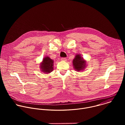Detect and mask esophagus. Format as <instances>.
<instances>
[{
    "label": "esophagus",
    "instance_id": "esophagus-1",
    "mask_svg": "<svg viewBox=\"0 0 125 125\" xmlns=\"http://www.w3.org/2000/svg\"><path fill=\"white\" fill-rule=\"evenodd\" d=\"M61 60L62 61H66V58H65V57H62V58H61Z\"/></svg>",
    "mask_w": 125,
    "mask_h": 125
}]
</instances>
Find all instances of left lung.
Listing matches in <instances>:
<instances>
[{"instance_id": "1", "label": "left lung", "mask_w": 125, "mask_h": 125, "mask_svg": "<svg viewBox=\"0 0 125 125\" xmlns=\"http://www.w3.org/2000/svg\"><path fill=\"white\" fill-rule=\"evenodd\" d=\"M73 64L74 68L77 71H80L85 68V61L83 60V58L79 54H77L73 60Z\"/></svg>"}]
</instances>
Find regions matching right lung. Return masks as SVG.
<instances>
[{"instance_id": "add662e5", "label": "right lung", "mask_w": 125, "mask_h": 125, "mask_svg": "<svg viewBox=\"0 0 125 125\" xmlns=\"http://www.w3.org/2000/svg\"><path fill=\"white\" fill-rule=\"evenodd\" d=\"M53 61L49 57H45L43 59L42 62L41 64L42 71L43 72L48 73L52 71L53 67Z\"/></svg>"}]
</instances>
